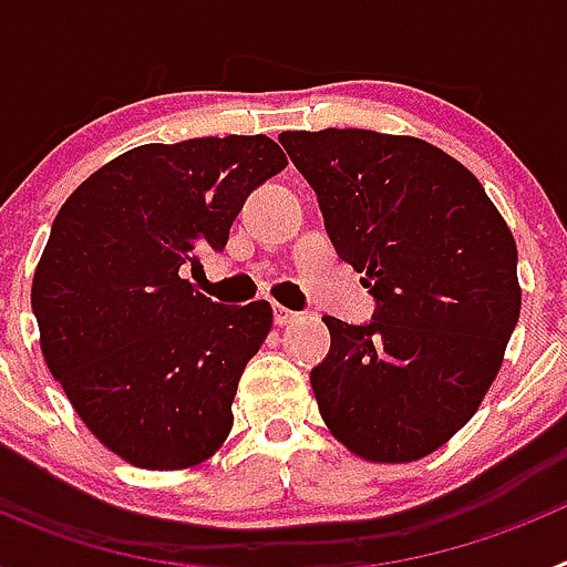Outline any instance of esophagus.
<instances>
[{
	"mask_svg": "<svg viewBox=\"0 0 567 567\" xmlns=\"http://www.w3.org/2000/svg\"><path fill=\"white\" fill-rule=\"evenodd\" d=\"M272 315H275V323H278V327H289V323H295V320L300 318L298 312H292V309H287V307H280V303H275Z\"/></svg>",
	"mask_w": 567,
	"mask_h": 567,
	"instance_id": "34e87169",
	"label": "esophagus"
}]
</instances>
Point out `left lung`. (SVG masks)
<instances>
[{"label": "left lung", "instance_id": "1", "mask_svg": "<svg viewBox=\"0 0 567 567\" xmlns=\"http://www.w3.org/2000/svg\"><path fill=\"white\" fill-rule=\"evenodd\" d=\"M318 193L327 233L378 318H323L320 417L369 463H414L474 417L497 378L523 289L517 244L483 184L414 135L327 127L278 135Z\"/></svg>", "mask_w": 567, "mask_h": 567}]
</instances>
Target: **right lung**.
<instances>
[{
    "label": "right lung",
    "instance_id": "1",
    "mask_svg": "<svg viewBox=\"0 0 567 567\" xmlns=\"http://www.w3.org/2000/svg\"><path fill=\"white\" fill-rule=\"evenodd\" d=\"M267 135L142 144L99 167L59 209L30 303L50 374L124 463L182 471L233 432V400L272 307H221L184 278L224 252L258 184L287 167Z\"/></svg>",
    "mask_w": 567,
    "mask_h": 567
}]
</instances>
